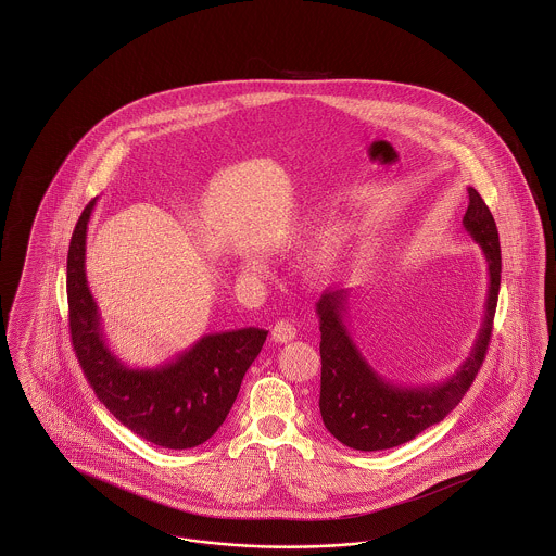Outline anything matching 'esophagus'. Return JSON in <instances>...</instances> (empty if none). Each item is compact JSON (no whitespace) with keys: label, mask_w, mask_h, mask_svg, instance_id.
Wrapping results in <instances>:
<instances>
[{"label":"esophagus","mask_w":556,"mask_h":556,"mask_svg":"<svg viewBox=\"0 0 556 556\" xmlns=\"http://www.w3.org/2000/svg\"><path fill=\"white\" fill-rule=\"evenodd\" d=\"M295 323L291 320V318H281V320H277L275 323V327H273V340L275 342H279V344H286V342H291L293 338H295Z\"/></svg>","instance_id":"obj_1"}]
</instances>
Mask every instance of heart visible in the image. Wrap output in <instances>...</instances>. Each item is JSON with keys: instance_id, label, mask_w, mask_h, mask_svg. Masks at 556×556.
<instances>
[{"instance_id": "heart-1", "label": "heart", "mask_w": 556, "mask_h": 556, "mask_svg": "<svg viewBox=\"0 0 556 556\" xmlns=\"http://www.w3.org/2000/svg\"><path fill=\"white\" fill-rule=\"evenodd\" d=\"M352 236V231H342L340 236H336V238L331 239L318 254L313 256V266H315V270L318 273H325V270H329L331 266L336 265V261H338V256H340V252L344 250L345 243H348V239ZM250 265H258L256 261H252Z\"/></svg>"}]
</instances>
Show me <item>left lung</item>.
<instances>
[{
	"label": "left lung",
	"mask_w": 556,
	"mask_h": 556,
	"mask_svg": "<svg viewBox=\"0 0 556 556\" xmlns=\"http://www.w3.org/2000/svg\"><path fill=\"white\" fill-rule=\"evenodd\" d=\"M465 231L476 239L488 265V295L476 342L463 365L440 383L397 386L372 369L348 331L350 291H325L317 302L320 329V397L327 431L348 448L375 452L406 444L431 425L444 421L463 400L485 358L501 291V241L494 216L469 187Z\"/></svg>",
	"instance_id": "1"
}]
</instances>
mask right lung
<instances>
[{"label":"right lung","mask_w":556,"mask_h":556,"mask_svg":"<svg viewBox=\"0 0 556 556\" xmlns=\"http://www.w3.org/2000/svg\"><path fill=\"white\" fill-rule=\"evenodd\" d=\"M96 202L80 214L66 265L71 338L80 369L100 402L132 433L162 448H195L227 419L268 331L245 327L208 333L154 369L125 365L108 348L85 275L87 227Z\"/></svg>","instance_id":"obj_1"}]
</instances>
